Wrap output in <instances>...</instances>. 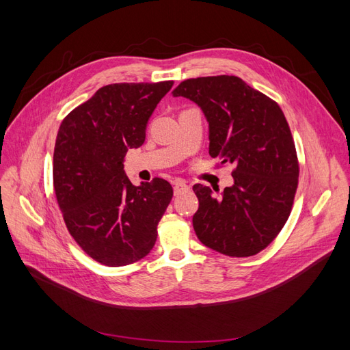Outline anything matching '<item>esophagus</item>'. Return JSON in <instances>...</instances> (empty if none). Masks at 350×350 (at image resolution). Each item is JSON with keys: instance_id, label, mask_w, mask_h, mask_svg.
I'll return each mask as SVG.
<instances>
[{"instance_id": "34e87169", "label": "esophagus", "mask_w": 350, "mask_h": 350, "mask_svg": "<svg viewBox=\"0 0 350 350\" xmlns=\"http://www.w3.org/2000/svg\"><path fill=\"white\" fill-rule=\"evenodd\" d=\"M187 189H188V185H187L185 181H183V179H176V181L174 183V193H175V196H179V194L185 193Z\"/></svg>"}]
</instances>
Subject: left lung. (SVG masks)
I'll return each instance as SVG.
<instances>
[{
  "mask_svg": "<svg viewBox=\"0 0 350 350\" xmlns=\"http://www.w3.org/2000/svg\"><path fill=\"white\" fill-rule=\"evenodd\" d=\"M174 96L203 109L210 126V156L234 165V187L211 193L194 185L197 238L229 257L256 256L279 235L298 188L295 142L276 100L237 76L188 79Z\"/></svg>",
  "mask_w": 350,
  "mask_h": 350,
  "instance_id": "obj_1",
  "label": "left lung"
}]
</instances>
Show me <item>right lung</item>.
<instances>
[{"mask_svg":"<svg viewBox=\"0 0 350 350\" xmlns=\"http://www.w3.org/2000/svg\"><path fill=\"white\" fill-rule=\"evenodd\" d=\"M172 84H108L59 125L52 166L58 206L70 235L103 266L133 264L154 247L172 185L153 178L135 187L122 162L144 143L147 121Z\"/></svg>","mask_w":350,"mask_h":350,"instance_id":"add662e5","label":"right lung"}]
</instances>
